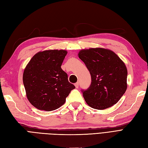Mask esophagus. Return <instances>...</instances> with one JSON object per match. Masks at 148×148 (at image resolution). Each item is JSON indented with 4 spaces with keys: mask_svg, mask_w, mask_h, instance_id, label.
<instances>
[{
    "mask_svg": "<svg viewBox=\"0 0 148 148\" xmlns=\"http://www.w3.org/2000/svg\"><path fill=\"white\" fill-rule=\"evenodd\" d=\"M75 87H76L77 88H78V86H79V84H78V82L75 83Z\"/></svg>",
    "mask_w": 148,
    "mask_h": 148,
    "instance_id": "obj_1",
    "label": "esophagus"
}]
</instances>
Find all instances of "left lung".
I'll return each instance as SVG.
<instances>
[{"mask_svg": "<svg viewBox=\"0 0 148 148\" xmlns=\"http://www.w3.org/2000/svg\"><path fill=\"white\" fill-rule=\"evenodd\" d=\"M78 57L91 75V84L82 90L86 103L103 110L116 104L127 89V70L116 53L103 48L81 50Z\"/></svg>", "mask_w": 148, "mask_h": 148, "instance_id": "obj_1", "label": "left lung"}]
</instances>
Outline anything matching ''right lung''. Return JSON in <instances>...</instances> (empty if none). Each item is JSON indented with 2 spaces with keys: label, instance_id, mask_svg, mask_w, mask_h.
I'll use <instances>...</instances> for the list:
<instances>
[{
  "label": "right lung",
  "instance_id": "right-lung-1",
  "mask_svg": "<svg viewBox=\"0 0 148 148\" xmlns=\"http://www.w3.org/2000/svg\"><path fill=\"white\" fill-rule=\"evenodd\" d=\"M65 50H46L32 58L24 71L23 84L27 99L39 110L51 111L58 109L74 85L61 68L66 55Z\"/></svg>",
  "mask_w": 148,
  "mask_h": 148
}]
</instances>
